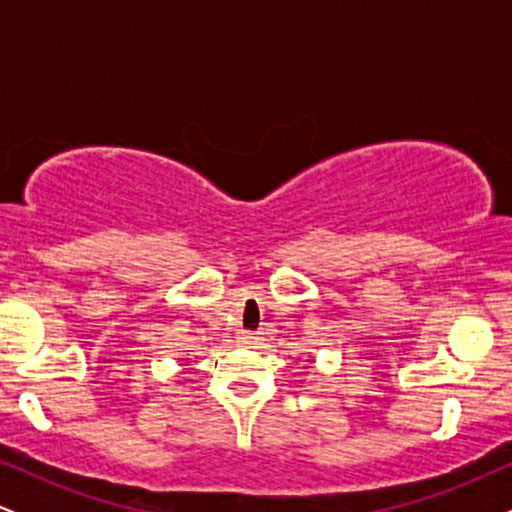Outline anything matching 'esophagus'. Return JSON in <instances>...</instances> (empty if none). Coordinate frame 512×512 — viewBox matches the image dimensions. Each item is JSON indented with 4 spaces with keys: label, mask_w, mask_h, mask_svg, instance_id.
<instances>
[{
    "label": "esophagus",
    "mask_w": 512,
    "mask_h": 512,
    "mask_svg": "<svg viewBox=\"0 0 512 512\" xmlns=\"http://www.w3.org/2000/svg\"><path fill=\"white\" fill-rule=\"evenodd\" d=\"M255 334H252V332H240V342H243V344H252V342H255Z\"/></svg>",
    "instance_id": "34e87169"
}]
</instances>
